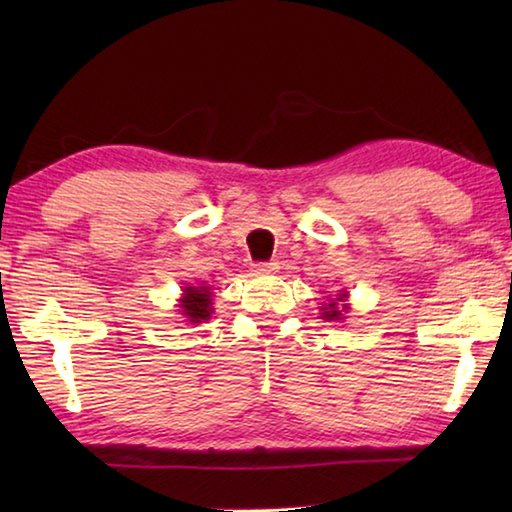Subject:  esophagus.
I'll use <instances>...</instances> for the list:
<instances>
[{"label": "esophagus", "instance_id": "34e87169", "mask_svg": "<svg viewBox=\"0 0 512 512\" xmlns=\"http://www.w3.org/2000/svg\"><path fill=\"white\" fill-rule=\"evenodd\" d=\"M277 271H280V262H275V259H271V262L255 264V273L257 275H273Z\"/></svg>", "mask_w": 512, "mask_h": 512}]
</instances>
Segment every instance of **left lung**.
Returning a JSON list of instances; mask_svg holds the SVG:
<instances>
[{
    "instance_id": "8db88e82",
    "label": "left lung",
    "mask_w": 512,
    "mask_h": 512,
    "mask_svg": "<svg viewBox=\"0 0 512 512\" xmlns=\"http://www.w3.org/2000/svg\"><path fill=\"white\" fill-rule=\"evenodd\" d=\"M343 298H345V293H341V296L336 298V300H329V305L323 307V318H325V320H341V318H343V311L348 309L345 305H343V309L339 307V302H341Z\"/></svg>"
}]
</instances>
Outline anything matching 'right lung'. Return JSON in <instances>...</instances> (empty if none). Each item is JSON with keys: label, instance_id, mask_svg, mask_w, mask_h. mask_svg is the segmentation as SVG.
<instances>
[{"label": "right lung", "instance_id": "obj_1", "mask_svg": "<svg viewBox=\"0 0 512 512\" xmlns=\"http://www.w3.org/2000/svg\"><path fill=\"white\" fill-rule=\"evenodd\" d=\"M180 298V311L189 323H205L212 316V291L210 287H185Z\"/></svg>", "mask_w": 512, "mask_h": 512}]
</instances>
